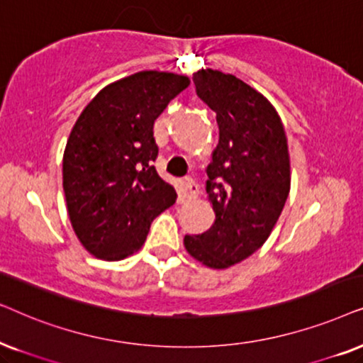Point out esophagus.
Here are the masks:
<instances>
[{
	"mask_svg": "<svg viewBox=\"0 0 363 363\" xmlns=\"http://www.w3.org/2000/svg\"><path fill=\"white\" fill-rule=\"evenodd\" d=\"M182 191H184L187 199H194V197L199 196V186H197L194 179L191 177H186L184 181H182Z\"/></svg>",
	"mask_w": 363,
	"mask_h": 363,
	"instance_id": "1",
	"label": "esophagus"
}]
</instances>
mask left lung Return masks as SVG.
<instances>
[{"label":"left lung","mask_w":363,"mask_h":363,"mask_svg":"<svg viewBox=\"0 0 363 363\" xmlns=\"http://www.w3.org/2000/svg\"><path fill=\"white\" fill-rule=\"evenodd\" d=\"M192 79L219 128L206 169L216 220L204 234L186 235L184 247L197 262L220 270L269 239L291 191V157L282 121L264 94L216 69L197 71Z\"/></svg>","instance_id":"1"}]
</instances>
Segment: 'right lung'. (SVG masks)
<instances>
[{"instance_id":"right-lung-1","label":"right lung","mask_w":363,"mask_h":363,"mask_svg":"<svg viewBox=\"0 0 363 363\" xmlns=\"http://www.w3.org/2000/svg\"><path fill=\"white\" fill-rule=\"evenodd\" d=\"M191 84L187 76L139 71L99 91L79 114L62 156V189L72 230L94 257L138 252L154 217L176 202L159 177L154 121Z\"/></svg>"}]
</instances>
